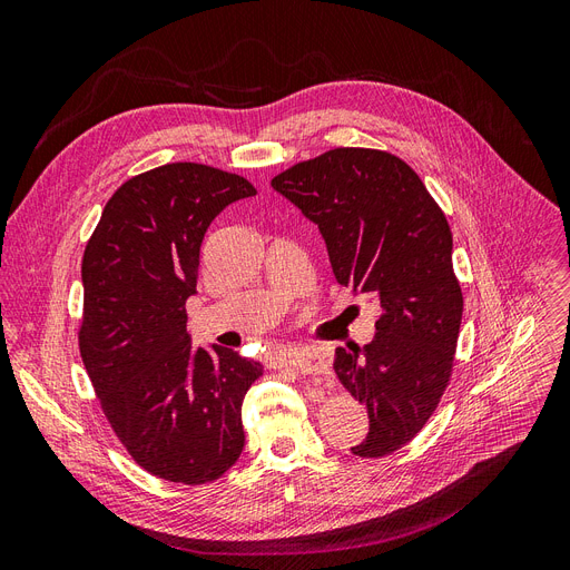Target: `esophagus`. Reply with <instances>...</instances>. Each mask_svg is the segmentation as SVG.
Wrapping results in <instances>:
<instances>
[{
	"instance_id": "1",
	"label": "esophagus",
	"mask_w": 570,
	"mask_h": 570,
	"mask_svg": "<svg viewBox=\"0 0 570 570\" xmlns=\"http://www.w3.org/2000/svg\"><path fill=\"white\" fill-rule=\"evenodd\" d=\"M288 364L303 375H328V362L322 350H305L288 356Z\"/></svg>"
}]
</instances>
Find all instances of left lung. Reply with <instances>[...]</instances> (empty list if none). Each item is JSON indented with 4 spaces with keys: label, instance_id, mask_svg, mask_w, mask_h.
<instances>
[{
    "label": "left lung",
    "instance_id": "1",
    "mask_svg": "<svg viewBox=\"0 0 570 570\" xmlns=\"http://www.w3.org/2000/svg\"><path fill=\"white\" fill-rule=\"evenodd\" d=\"M272 187L320 225L338 284L381 305L373 343L335 350L333 371L368 409L352 453L390 455L425 428L455 366L462 291L446 214L404 159L373 147H333Z\"/></svg>",
    "mask_w": 570,
    "mask_h": 570
}]
</instances>
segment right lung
<instances>
[{"mask_svg":"<svg viewBox=\"0 0 570 570\" xmlns=\"http://www.w3.org/2000/svg\"><path fill=\"white\" fill-rule=\"evenodd\" d=\"M253 195L237 174L164 164L121 183L83 248L81 362L121 446L164 481H216L244 449L242 402L263 366L193 347L185 301L210 220Z\"/></svg>","mask_w":570,"mask_h":570,"instance_id":"right-lung-1","label":"right lung"}]
</instances>
